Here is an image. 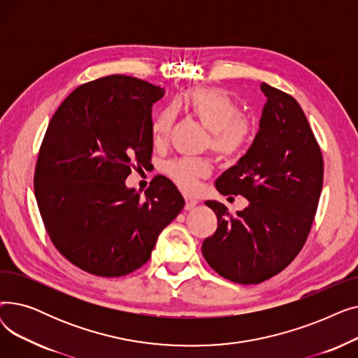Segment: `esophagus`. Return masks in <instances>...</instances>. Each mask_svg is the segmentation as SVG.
Segmentation results:
<instances>
[{"label": "esophagus", "instance_id": "34e87169", "mask_svg": "<svg viewBox=\"0 0 358 358\" xmlns=\"http://www.w3.org/2000/svg\"><path fill=\"white\" fill-rule=\"evenodd\" d=\"M197 200L193 197H185V210H192L197 206Z\"/></svg>", "mask_w": 358, "mask_h": 358}]
</instances>
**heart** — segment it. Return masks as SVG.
Masks as SVG:
<instances>
[{
    "instance_id": "b5f03b06",
    "label": "heart",
    "mask_w": 358,
    "mask_h": 358,
    "mask_svg": "<svg viewBox=\"0 0 358 358\" xmlns=\"http://www.w3.org/2000/svg\"><path fill=\"white\" fill-rule=\"evenodd\" d=\"M210 130V148L223 158L236 157L251 138L252 124L241 115L238 103L227 91L215 87H196L182 94L177 101ZM177 115L174 104H168L157 115L150 126L154 142L166 139ZM165 174L181 190L193 192L200 178L210 174V164L201 158H177L164 166Z\"/></svg>"
}]
</instances>
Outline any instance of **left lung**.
I'll return each mask as SVG.
<instances>
[{
  "instance_id": "obj_1",
  "label": "left lung",
  "mask_w": 358,
  "mask_h": 358,
  "mask_svg": "<svg viewBox=\"0 0 358 358\" xmlns=\"http://www.w3.org/2000/svg\"><path fill=\"white\" fill-rule=\"evenodd\" d=\"M267 101L259 130L247 154L215 182L220 194L248 200L232 216L224 204L208 200L217 229L201 252L222 277L257 285L285 270L305 245L324 182V161L302 107L266 83Z\"/></svg>"
}]
</instances>
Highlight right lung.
I'll return each mask as SVG.
<instances>
[{"mask_svg":"<svg viewBox=\"0 0 358 358\" xmlns=\"http://www.w3.org/2000/svg\"><path fill=\"white\" fill-rule=\"evenodd\" d=\"M164 88L108 75L80 85L53 115L34 173L45 228L68 261L100 277L142 267L166 224L184 208L158 176L142 197L126 187L131 166L152 154V106Z\"/></svg>","mask_w":358,"mask_h":358,"instance_id":"1","label":"right lung"}]
</instances>
